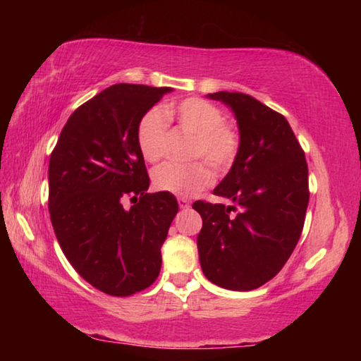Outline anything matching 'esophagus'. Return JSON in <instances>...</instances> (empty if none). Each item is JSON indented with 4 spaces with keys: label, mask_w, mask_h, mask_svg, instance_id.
<instances>
[{
    "label": "esophagus",
    "mask_w": 361,
    "mask_h": 361,
    "mask_svg": "<svg viewBox=\"0 0 361 361\" xmlns=\"http://www.w3.org/2000/svg\"><path fill=\"white\" fill-rule=\"evenodd\" d=\"M178 205H180V209L186 210V209H189V207H191V202H189V199H186V197H180Z\"/></svg>",
    "instance_id": "obj_1"
}]
</instances>
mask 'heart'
Instances as JSON below:
<instances>
[{
  "mask_svg": "<svg viewBox=\"0 0 361 361\" xmlns=\"http://www.w3.org/2000/svg\"><path fill=\"white\" fill-rule=\"evenodd\" d=\"M170 118L176 119L180 129L192 135L189 156L204 157L218 172L228 170L239 152V138L224 124V114L213 103L202 99H186L166 108ZM167 121L161 109L151 108L140 118L135 130L137 146L146 161H161L167 148ZM213 173L205 162L164 164L152 172L157 191L178 197H191L210 185Z\"/></svg>",
  "mask_w": 361,
  "mask_h": 361,
  "instance_id": "obj_1",
  "label": "heart"
}]
</instances>
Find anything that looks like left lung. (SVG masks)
I'll return each mask as SVG.
<instances>
[{"instance_id": "obj_1", "label": "left lung", "mask_w": 361, "mask_h": 361, "mask_svg": "<svg viewBox=\"0 0 361 361\" xmlns=\"http://www.w3.org/2000/svg\"><path fill=\"white\" fill-rule=\"evenodd\" d=\"M239 127V152L213 194L231 205L197 200L204 276L226 290L250 291L276 277L301 237L309 204L304 151L282 114L240 92H215ZM235 215L231 216L230 212Z\"/></svg>"}]
</instances>
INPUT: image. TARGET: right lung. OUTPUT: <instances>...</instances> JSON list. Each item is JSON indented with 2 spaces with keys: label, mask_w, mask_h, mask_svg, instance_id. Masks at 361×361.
Returning a JSON list of instances; mask_svg holds the SVG:
<instances>
[{
  "label": "right lung",
  "mask_w": 361,
  "mask_h": 361,
  "mask_svg": "<svg viewBox=\"0 0 361 361\" xmlns=\"http://www.w3.org/2000/svg\"><path fill=\"white\" fill-rule=\"evenodd\" d=\"M172 90L105 89L70 116L49 161V213L60 248L79 276L106 295L130 296L161 272V247L178 202L173 194L146 192L149 176L135 130Z\"/></svg>",
  "instance_id": "add662e5"
}]
</instances>
